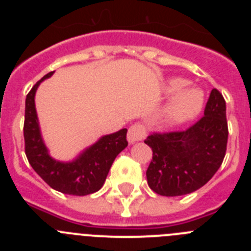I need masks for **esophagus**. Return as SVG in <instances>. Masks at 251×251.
<instances>
[{"label":"esophagus","instance_id":"1","mask_svg":"<svg viewBox=\"0 0 251 251\" xmlns=\"http://www.w3.org/2000/svg\"><path fill=\"white\" fill-rule=\"evenodd\" d=\"M146 137V128L142 124L136 123L133 124L132 127L128 129V142L130 145L136 143V142L142 141Z\"/></svg>","mask_w":251,"mask_h":251}]
</instances>
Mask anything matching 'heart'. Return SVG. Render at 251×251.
<instances>
[{
  "label": "heart",
  "mask_w": 251,
  "mask_h": 251,
  "mask_svg": "<svg viewBox=\"0 0 251 251\" xmlns=\"http://www.w3.org/2000/svg\"><path fill=\"white\" fill-rule=\"evenodd\" d=\"M188 81L182 77H175L167 81L165 92L167 94H176L168 100L162 110L161 119L163 124L175 127L191 121L201 112L203 105V94L199 89L187 88Z\"/></svg>",
  "instance_id": "1"
}]
</instances>
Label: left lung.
Segmentation results:
<instances>
[{"label": "left lung", "mask_w": 251, "mask_h": 251, "mask_svg": "<svg viewBox=\"0 0 251 251\" xmlns=\"http://www.w3.org/2000/svg\"><path fill=\"white\" fill-rule=\"evenodd\" d=\"M227 136L225 99L212 89L203 117L192 127L153 133L145 141L153 152L148 186L161 196H182L202 187L223 163Z\"/></svg>", "instance_id": "1"}]
</instances>
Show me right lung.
<instances>
[{
    "label": "right lung",
    "instance_id": "add662e5",
    "mask_svg": "<svg viewBox=\"0 0 251 251\" xmlns=\"http://www.w3.org/2000/svg\"><path fill=\"white\" fill-rule=\"evenodd\" d=\"M52 74L54 72L49 73L37 81L26 97L24 124L26 157L35 172L56 191L74 196L94 194L105 182L115 157L128 146L127 129L123 128L100 137L94 145L85 148L72 161L64 162L52 158L44 142L35 106L37 88Z\"/></svg>",
    "mask_w": 251,
    "mask_h": 251
}]
</instances>
